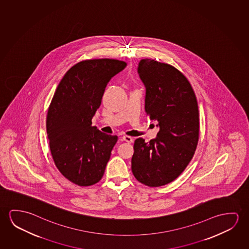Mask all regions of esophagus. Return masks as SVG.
Returning a JSON list of instances; mask_svg holds the SVG:
<instances>
[{
  "instance_id": "obj_1",
  "label": "esophagus",
  "mask_w": 249,
  "mask_h": 249,
  "mask_svg": "<svg viewBox=\"0 0 249 249\" xmlns=\"http://www.w3.org/2000/svg\"><path fill=\"white\" fill-rule=\"evenodd\" d=\"M123 140L124 142H127V143H132L133 142V138L130 136H127V135H124L123 137Z\"/></svg>"
}]
</instances>
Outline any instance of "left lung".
<instances>
[{
    "label": "left lung",
    "mask_w": 249,
    "mask_h": 249,
    "mask_svg": "<svg viewBox=\"0 0 249 249\" xmlns=\"http://www.w3.org/2000/svg\"><path fill=\"white\" fill-rule=\"evenodd\" d=\"M145 109L157 121V138L134 145L132 172L142 184L159 187L176 179L194 156L199 140V111L192 84L174 66L151 58L140 62Z\"/></svg>",
    "instance_id": "8db88e82"
}]
</instances>
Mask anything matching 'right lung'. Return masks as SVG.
<instances>
[{
    "mask_svg": "<svg viewBox=\"0 0 249 249\" xmlns=\"http://www.w3.org/2000/svg\"><path fill=\"white\" fill-rule=\"evenodd\" d=\"M112 58L88 59L67 71L48 107L46 133L54 164L65 178L90 186L104 176L118 137L92 126L111 77L126 67Z\"/></svg>",
    "mask_w": 249,
    "mask_h": 249,
    "instance_id": "right-lung-1",
    "label": "right lung"
}]
</instances>
